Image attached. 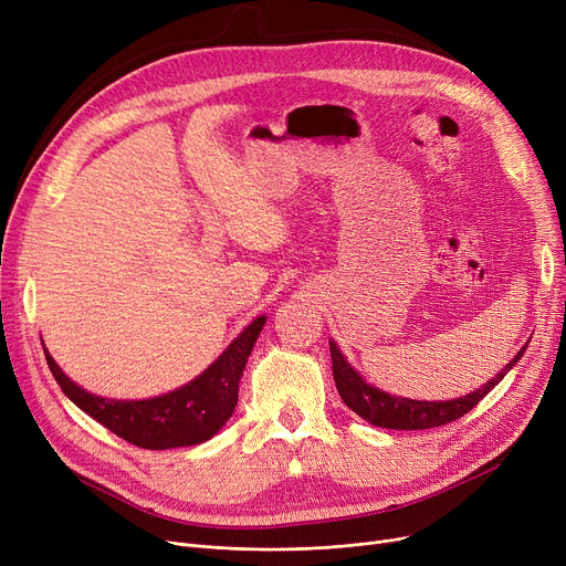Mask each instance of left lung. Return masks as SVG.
Instances as JSON below:
<instances>
[{"mask_svg": "<svg viewBox=\"0 0 566 566\" xmlns=\"http://www.w3.org/2000/svg\"><path fill=\"white\" fill-rule=\"evenodd\" d=\"M525 346L518 350L516 358L504 367L495 378H491L486 385H482L480 390H474L461 399L452 401H412L403 397H392L385 395L371 385H367L358 371H353V367L344 360V355L335 344H331V358H333V376L337 382V392L344 399V403L358 412L363 420L371 422L374 427L382 429H403V431H418V429H433L450 424L468 410L478 406L495 385L507 376V371L523 358Z\"/></svg>", "mask_w": 566, "mask_h": 566, "instance_id": "left-lung-1", "label": "left lung"}]
</instances>
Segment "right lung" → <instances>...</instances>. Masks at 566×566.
I'll use <instances>...</instances> for the list:
<instances>
[{"label":"right lung","mask_w":566,"mask_h":566,"mask_svg":"<svg viewBox=\"0 0 566 566\" xmlns=\"http://www.w3.org/2000/svg\"><path fill=\"white\" fill-rule=\"evenodd\" d=\"M263 323V316L254 318L241 337L233 339L220 358L186 388L146 401H114L88 395L56 367L48 350L45 360L64 395L118 438L144 450L186 448L213 438L231 418L238 403V380Z\"/></svg>","instance_id":"1"}]
</instances>
